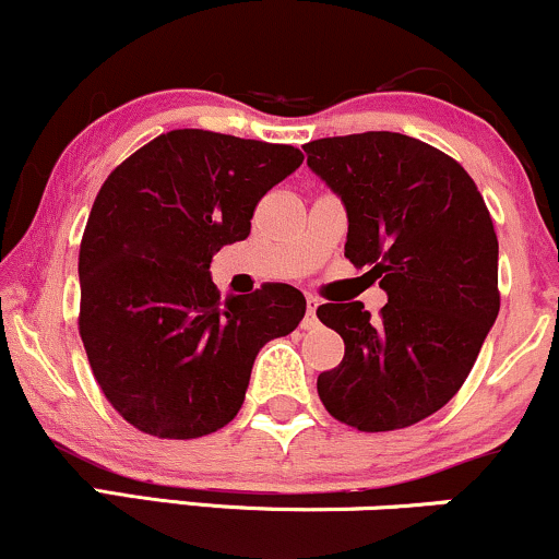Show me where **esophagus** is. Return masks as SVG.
<instances>
[{
  "mask_svg": "<svg viewBox=\"0 0 559 559\" xmlns=\"http://www.w3.org/2000/svg\"><path fill=\"white\" fill-rule=\"evenodd\" d=\"M320 299L318 297H307V316H305V329L316 325V310H318Z\"/></svg>",
  "mask_w": 559,
  "mask_h": 559,
  "instance_id": "1",
  "label": "esophagus"
}]
</instances>
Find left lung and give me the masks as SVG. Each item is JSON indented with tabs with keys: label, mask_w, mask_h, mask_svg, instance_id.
<instances>
[{
	"label": "left lung",
	"mask_w": 559,
	"mask_h": 559,
	"mask_svg": "<svg viewBox=\"0 0 559 559\" xmlns=\"http://www.w3.org/2000/svg\"><path fill=\"white\" fill-rule=\"evenodd\" d=\"M307 165L342 197L344 254L389 305H320L344 360L318 376L320 402L365 433L420 423L457 394L499 312V243L476 181L457 159L404 133L305 144Z\"/></svg>",
	"instance_id": "left-lung-1"
}]
</instances>
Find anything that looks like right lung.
Wrapping results in <instances>:
<instances>
[{"label":"right lung","instance_id":"add662e5","mask_svg":"<svg viewBox=\"0 0 559 559\" xmlns=\"http://www.w3.org/2000/svg\"><path fill=\"white\" fill-rule=\"evenodd\" d=\"M292 144L202 128L159 133L102 183L79 252V333L123 420L199 439L243 404L258 352L305 318L299 288L221 299L210 260L243 241L254 207L301 165Z\"/></svg>","mask_w":559,"mask_h":559}]
</instances>
